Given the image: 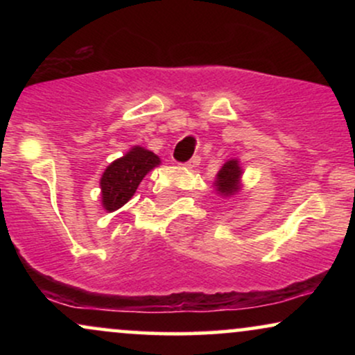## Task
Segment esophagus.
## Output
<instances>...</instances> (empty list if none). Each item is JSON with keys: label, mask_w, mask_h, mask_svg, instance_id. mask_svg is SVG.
I'll return each mask as SVG.
<instances>
[{"label": "esophagus", "mask_w": 355, "mask_h": 355, "mask_svg": "<svg viewBox=\"0 0 355 355\" xmlns=\"http://www.w3.org/2000/svg\"><path fill=\"white\" fill-rule=\"evenodd\" d=\"M198 164H200V157H193L190 162H187V164L183 166H185V168H195V166H197Z\"/></svg>", "instance_id": "34e87169"}]
</instances>
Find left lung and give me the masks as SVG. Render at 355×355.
<instances>
[{"label": "left lung", "mask_w": 355, "mask_h": 355, "mask_svg": "<svg viewBox=\"0 0 355 355\" xmlns=\"http://www.w3.org/2000/svg\"><path fill=\"white\" fill-rule=\"evenodd\" d=\"M242 175L243 168L240 166L239 158H230V160H227L222 168L218 170L217 177H215V193L222 198H232L235 197V195H239V191L243 189Z\"/></svg>", "instance_id": "8db88e82"}]
</instances>
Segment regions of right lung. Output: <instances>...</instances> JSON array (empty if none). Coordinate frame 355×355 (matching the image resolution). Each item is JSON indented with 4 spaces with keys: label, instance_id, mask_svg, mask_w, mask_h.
Returning <instances> with one entry per match:
<instances>
[{
    "label": "right lung",
    "instance_id": "1",
    "mask_svg": "<svg viewBox=\"0 0 355 355\" xmlns=\"http://www.w3.org/2000/svg\"><path fill=\"white\" fill-rule=\"evenodd\" d=\"M162 164L160 157L144 146H132L123 157L112 162L100 178L101 205L115 211L125 205L148 172Z\"/></svg>",
    "mask_w": 355,
    "mask_h": 355
}]
</instances>
